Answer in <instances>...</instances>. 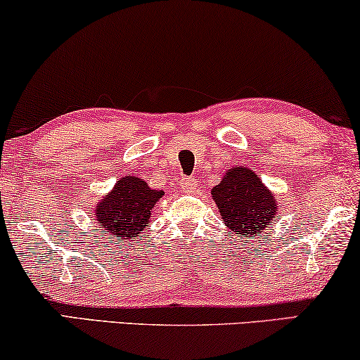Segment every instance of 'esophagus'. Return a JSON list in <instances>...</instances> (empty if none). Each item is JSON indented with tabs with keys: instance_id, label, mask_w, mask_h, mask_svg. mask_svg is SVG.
<instances>
[{
	"instance_id": "esophagus-1",
	"label": "esophagus",
	"mask_w": 360,
	"mask_h": 360,
	"mask_svg": "<svg viewBox=\"0 0 360 360\" xmlns=\"http://www.w3.org/2000/svg\"><path fill=\"white\" fill-rule=\"evenodd\" d=\"M197 184H199V179L195 176H187V178L181 179V187L184 192H194Z\"/></svg>"
}]
</instances>
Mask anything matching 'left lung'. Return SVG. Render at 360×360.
<instances>
[{
  "mask_svg": "<svg viewBox=\"0 0 360 360\" xmlns=\"http://www.w3.org/2000/svg\"><path fill=\"white\" fill-rule=\"evenodd\" d=\"M225 225L243 240L259 236L272 225L277 214V199L262 184L255 171L235 166L212 189Z\"/></svg>",
  "mask_w": 360,
  "mask_h": 360,
  "instance_id": "1",
  "label": "left lung"
}]
</instances>
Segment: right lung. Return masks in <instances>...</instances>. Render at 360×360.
<instances>
[{
  "label": "right lung",
  "mask_w": 360,
  "mask_h": 360,
  "mask_svg": "<svg viewBox=\"0 0 360 360\" xmlns=\"http://www.w3.org/2000/svg\"><path fill=\"white\" fill-rule=\"evenodd\" d=\"M163 195V191L151 189L143 179L125 176L96 204L94 217L110 240L134 241L148 226L151 210Z\"/></svg>",
  "instance_id": "add662e5"
}]
</instances>
